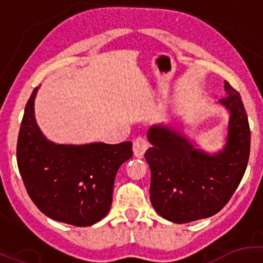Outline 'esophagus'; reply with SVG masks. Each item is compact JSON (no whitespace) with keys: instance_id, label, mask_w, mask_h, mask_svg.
Segmentation results:
<instances>
[{"instance_id":"obj_1","label":"esophagus","mask_w":263,"mask_h":263,"mask_svg":"<svg viewBox=\"0 0 263 263\" xmlns=\"http://www.w3.org/2000/svg\"><path fill=\"white\" fill-rule=\"evenodd\" d=\"M148 147V142L144 137H136L134 141V154L136 158H144V154L146 153Z\"/></svg>"}]
</instances>
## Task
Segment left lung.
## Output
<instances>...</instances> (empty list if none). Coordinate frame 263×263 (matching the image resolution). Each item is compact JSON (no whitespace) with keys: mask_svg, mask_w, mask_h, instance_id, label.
Instances as JSON below:
<instances>
[{"mask_svg":"<svg viewBox=\"0 0 263 263\" xmlns=\"http://www.w3.org/2000/svg\"><path fill=\"white\" fill-rule=\"evenodd\" d=\"M219 100L229 113L225 145L216 153L198 148L181 129L155 124L145 153L151 171L150 201L160 216L177 224L217 214L242 181L248 164L251 131L239 92L224 82Z\"/></svg>","mask_w":263,"mask_h":263,"instance_id":"1","label":"left lung"}]
</instances>
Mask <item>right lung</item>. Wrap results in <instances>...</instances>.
<instances>
[{"label":"right lung","mask_w":263,"mask_h":263,"mask_svg":"<svg viewBox=\"0 0 263 263\" xmlns=\"http://www.w3.org/2000/svg\"><path fill=\"white\" fill-rule=\"evenodd\" d=\"M38 89L26 103L18 132L21 178L44 215L75 227H90L109 213L116 174L131 159L132 142L62 145L49 141L34 113Z\"/></svg>","instance_id":"obj_1"}]
</instances>
